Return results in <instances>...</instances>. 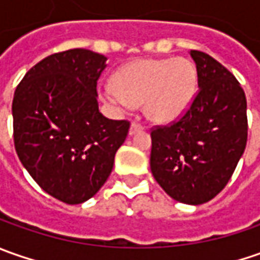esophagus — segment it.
<instances>
[{"instance_id":"obj_1","label":"esophagus","mask_w":260,"mask_h":260,"mask_svg":"<svg viewBox=\"0 0 260 260\" xmlns=\"http://www.w3.org/2000/svg\"><path fill=\"white\" fill-rule=\"evenodd\" d=\"M143 128H145V127L140 124V123H137V121H133V123H132V125H130L128 135L133 136V135H135V133H137V132H142Z\"/></svg>"}]
</instances>
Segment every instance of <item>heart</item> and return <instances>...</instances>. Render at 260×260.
<instances>
[{"label":"heart","instance_id":"heart-1","mask_svg":"<svg viewBox=\"0 0 260 260\" xmlns=\"http://www.w3.org/2000/svg\"><path fill=\"white\" fill-rule=\"evenodd\" d=\"M197 91L192 62L178 59H146L123 66L115 74V86L107 85L101 95L120 108L145 103L149 120L166 124L189 108Z\"/></svg>","mask_w":260,"mask_h":260}]
</instances>
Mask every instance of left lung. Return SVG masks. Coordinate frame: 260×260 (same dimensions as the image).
<instances>
[{"mask_svg": "<svg viewBox=\"0 0 260 260\" xmlns=\"http://www.w3.org/2000/svg\"><path fill=\"white\" fill-rule=\"evenodd\" d=\"M198 92L176 123L152 130L150 169L175 201L204 204L224 188L247 142L246 95L214 57L191 50Z\"/></svg>", "mask_w": 260, "mask_h": 260, "instance_id": "1", "label": "left lung"}]
</instances>
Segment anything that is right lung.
<instances>
[{"label": "right lung", "instance_id": "obj_1", "mask_svg": "<svg viewBox=\"0 0 260 260\" xmlns=\"http://www.w3.org/2000/svg\"><path fill=\"white\" fill-rule=\"evenodd\" d=\"M107 57L71 49L45 57L13 100L14 146L39 186L66 204L94 197L113 171L130 123L100 113L96 81Z\"/></svg>", "mask_w": 260, "mask_h": 260}]
</instances>
